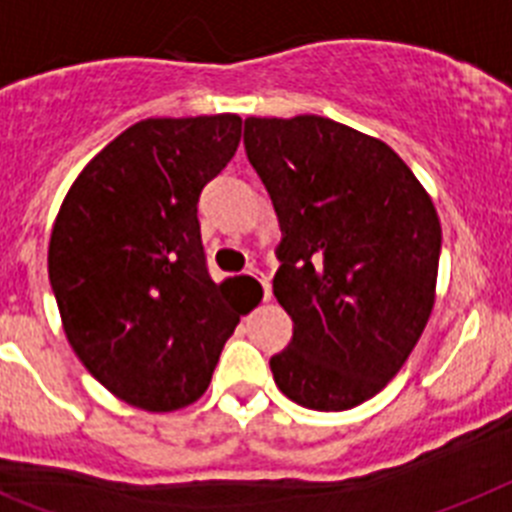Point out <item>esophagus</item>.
Returning a JSON list of instances; mask_svg holds the SVG:
<instances>
[{"instance_id":"34e87169","label":"esophagus","mask_w":512,"mask_h":512,"mask_svg":"<svg viewBox=\"0 0 512 512\" xmlns=\"http://www.w3.org/2000/svg\"><path fill=\"white\" fill-rule=\"evenodd\" d=\"M248 277L251 280H256L261 285V293H264V301H269V295H272V285H269V277H266L264 272H259V269H248Z\"/></svg>"}]
</instances>
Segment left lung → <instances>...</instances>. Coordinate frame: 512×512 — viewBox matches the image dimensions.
Listing matches in <instances>:
<instances>
[{"label": "left lung", "instance_id": "obj_1", "mask_svg": "<svg viewBox=\"0 0 512 512\" xmlns=\"http://www.w3.org/2000/svg\"><path fill=\"white\" fill-rule=\"evenodd\" d=\"M246 154L280 219L274 295L293 340L274 382L311 411L374 398L434 306L442 227L387 143L329 117H248Z\"/></svg>", "mask_w": 512, "mask_h": 512}]
</instances>
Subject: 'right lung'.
Returning a JSON list of instances; mask_svg holds the SVG:
<instances>
[{
    "label": "right lung",
    "instance_id": "add662e5",
    "mask_svg": "<svg viewBox=\"0 0 512 512\" xmlns=\"http://www.w3.org/2000/svg\"><path fill=\"white\" fill-rule=\"evenodd\" d=\"M240 125L238 114L135 122L83 167L54 222L49 282L67 340L143 411L196 403L248 311L235 306L238 277L211 280L198 225Z\"/></svg>",
    "mask_w": 512,
    "mask_h": 512
}]
</instances>
